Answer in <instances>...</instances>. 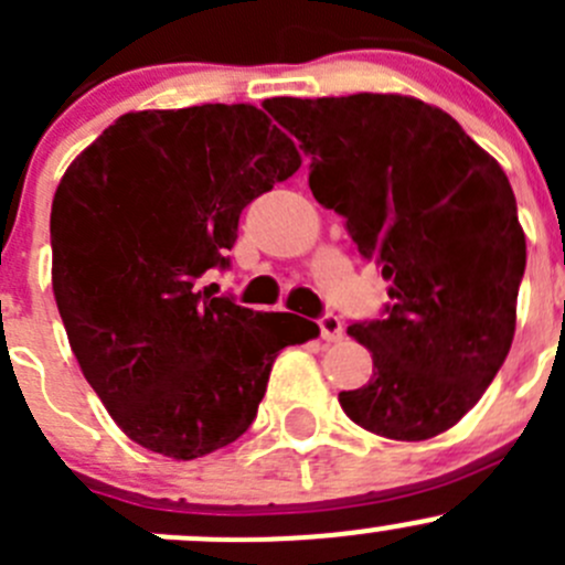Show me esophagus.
<instances>
[{
    "label": "esophagus",
    "instance_id": "34e87169",
    "mask_svg": "<svg viewBox=\"0 0 565 565\" xmlns=\"http://www.w3.org/2000/svg\"><path fill=\"white\" fill-rule=\"evenodd\" d=\"M319 333L324 341H339L344 335V322L335 315H322L319 317Z\"/></svg>",
    "mask_w": 565,
    "mask_h": 565
}]
</instances>
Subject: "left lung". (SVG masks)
Here are the masks:
<instances>
[{
  "label": "left lung",
  "instance_id": "obj_1",
  "mask_svg": "<svg viewBox=\"0 0 565 565\" xmlns=\"http://www.w3.org/2000/svg\"><path fill=\"white\" fill-rule=\"evenodd\" d=\"M311 158L309 188L344 215L391 281L383 319L347 333L374 361L341 409L391 440H429L476 407L503 366L525 276V232L500 163L443 108L407 95L273 98Z\"/></svg>",
  "mask_w": 565,
  "mask_h": 565
}]
</instances>
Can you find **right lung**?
I'll list each match as a JSON object with an SVG mask.
<instances>
[{"label": "right lung", "instance_id": "right-lung-1", "mask_svg": "<svg viewBox=\"0 0 565 565\" xmlns=\"http://www.w3.org/2000/svg\"><path fill=\"white\" fill-rule=\"evenodd\" d=\"M298 167L262 108L204 104L122 114L60 180L56 309L87 383L147 451L188 461L235 443L278 352L319 333L196 287L230 267L243 207Z\"/></svg>", "mask_w": 565, "mask_h": 565}]
</instances>
